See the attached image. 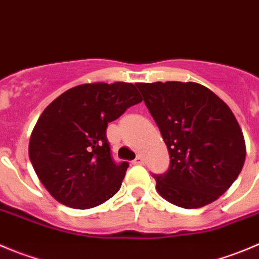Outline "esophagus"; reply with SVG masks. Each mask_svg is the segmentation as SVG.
I'll return each instance as SVG.
<instances>
[{
  "label": "esophagus",
  "instance_id": "34e87169",
  "mask_svg": "<svg viewBox=\"0 0 259 259\" xmlns=\"http://www.w3.org/2000/svg\"><path fill=\"white\" fill-rule=\"evenodd\" d=\"M144 161H145L144 157L140 156V155H139V156H137L136 159L134 160V164H135V165H142V164H144Z\"/></svg>",
  "mask_w": 259,
  "mask_h": 259
}]
</instances>
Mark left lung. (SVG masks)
<instances>
[{"mask_svg": "<svg viewBox=\"0 0 259 259\" xmlns=\"http://www.w3.org/2000/svg\"><path fill=\"white\" fill-rule=\"evenodd\" d=\"M136 86L170 156L168 170L154 176L160 196L183 208L216 201L238 178L245 160L244 137L230 108L196 82Z\"/></svg>", "mask_w": 259, "mask_h": 259, "instance_id": "left-lung-1", "label": "left lung"}]
</instances>
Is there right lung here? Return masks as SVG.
<instances>
[{"instance_id":"add662e5","label":"right lung","mask_w":259,"mask_h":259,"mask_svg":"<svg viewBox=\"0 0 259 259\" xmlns=\"http://www.w3.org/2000/svg\"><path fill=\"white\" fill-rule=\"evenodd\" d=\"M142 102L128 82L83 83L44 109L29 142V157L47 191L62 205L86 210L114 196L128 162H114L108 123Z\"/></svg>"}]
</instances>
